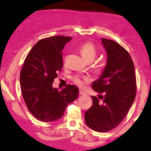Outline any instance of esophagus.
Returning a JSON list of instances; mask_svg holds the SVG:
<instances>
[{
  "instance_id": "obj_1",
  "label": "esophagus",
  "mask_w": 151,
  "mask_h": 151,
  "mask_svg": "<svg viewBox=\"0 0 151 151\" xmlns=\"http://www.w3.org/2000/svg\"><path fill=\"white\" fill-rule=\"evenodd\" d=\"M79 94H80L81 95H85V92H83L82 90H80Z\"/></svg>"
}]
</instances>
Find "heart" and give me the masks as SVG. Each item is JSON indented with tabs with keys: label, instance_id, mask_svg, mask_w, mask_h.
Listing matches in <instances>:
<instances>
[{
	"label": "heart",
	"instance_id": "obj_1",
	"mask_svg": "<svg viewBox=\"0 0 151 151\" xmlns=\"http://www.w3.org/2000/svg\"><path fill=\"white\" fill-rule=\"evenodd\" d=\"M80 52L82 56L87 60H94L97 56V50L96 47L93 43L90 42H85L80 47ZM73 80L76 84L79 86H84L85 83L89 81V78L85 76H79L76 75L74 76Z\"/></svg>",
	"mask_w": 151,
	"mask_h": 151
}]
</instances>
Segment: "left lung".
Returning <instances> with one entry per match:
<instances>
[{
	"label": "left lung",
	"instance_id": "left-lung-1",
	"mask_svg": "<svg viewBox=\"0 0 151 151\" xmlns=\"http://www.w3.org/2000/svg\"><path fill=\"white\" fill-rule=\"evenodd\" d=\"M106 50V66L93 89L104 96H92V106L85 114L86 124L98 132L117 127L127 115L136 97L134 66L127 50L118 43L101 38Z\"/></svg>",
	"mask_w": 151,
	"mask_h": 151
}]
</instances>
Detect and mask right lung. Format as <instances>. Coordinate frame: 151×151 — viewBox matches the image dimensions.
Returning a JSON list of instances; mask_svg holds the SVG:
<instances>
[{
  "label": "right lung",
  "instance_id": "add662e5",
  "mask_svg": "<svg viewBox=\"0 0 151 151\" xmlns=\"http://www.w3.org/2000/svg\"><path fill=\"white\" fill-rule=\"evenodd\" d=\"M72 37L53 36L40 40L29 52L20 73L24 101L38 120L60 119L67 106L76 99L78 88L68 85L60 91L52 87L63 66V50Z\"/></svg>",
  "mask_w": 151,
  "mask_h": 151
}]
</instances>
